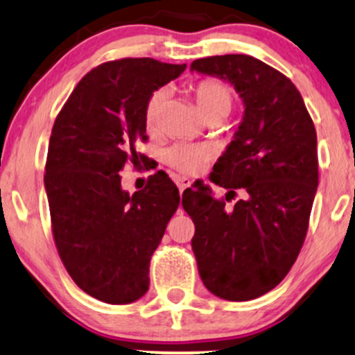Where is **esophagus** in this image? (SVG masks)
Returning <instances> with one entry per match:
<instances>
[{"mask_svg":"<svg viewBox=\"0 0 355 355\" xmlns=\"http://www.w3.org/2000/svg\"><path fill=\"white\" fill-rule=\"evenodd\" d=\"M190 185H191L190 178H187V177H178L177 178V187H178V190H180V193H183V190L189 189Z\"/></svg>","mask_w":355,"mask_h":355,"instance_id":"1","label":"esophagus"}]
</instances>
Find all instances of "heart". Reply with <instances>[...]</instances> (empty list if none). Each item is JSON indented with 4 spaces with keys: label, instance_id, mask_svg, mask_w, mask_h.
<instances>
[{
    "label": "heart",
    "instance_id": "heart-1",
    "mask_svg": "<svg viewBox=\"0 0 355 355\" xmlns=\"http://www.w3.org/2000/svg\"><path fill=\"white\" fill-rule=\"evenodd\" d=\"M166 92L157 89L150 95L145 105V123L150 130L158 125L162 107H164ZM193 96L197 107L203 116H223L229 115L232 108V92L225 83L218 80H202L195 85ZM214 150L209 145H175L164 153V160L177 172L195 175L203 168V165L210 160Z\"/></svg>",
    "mask_w": 355,
    "mask_h": 355
}]
</instances>
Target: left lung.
I'll return each instance as SVG.
<instances>
[{
  "label": "left lung",
  "instance_id": "1",
  "mask_svg": "<svg viewBox=\"0 0 355 355\" xmlns=\"http://www.w3.org/2000/svg\"><path fill=\"white\" fill-rule=\"evenodd\" d=\"M190 70L229 81L245 108L209 177L229 189L225 200L235 190L243 200L229 209L202 180L183 191L191 250L211 294L252 300L282 282L304 245L319 185L315 126L295 85L254 56H209Z\"/></svg>",
  "mask_w": 355,
  "mask_h": 355
}]
</instances>
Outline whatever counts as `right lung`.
Returning <instances> with one entry per match:
<instances>
[{
	"mask_svg": "<svg viewBox=\"0 0 355 355\" xmlns=\"http://www.w3.org/2000/svg\"><path fill=\"white\" fill-rule=\"evenodd\" d=\"M187 64L123 58L81 78L53 125L44 190L53 237L64 268L88 295L132 304L146 294L150 259L180 205L165 172L144 190L121 189V168L146 165L137 153L146 141L150 95L185 71Z\"/></svg>",
	"mask_w": 355,
	"mask_h": 355,
	"instance_id": "add662e5",
	"label": "right lung"
}]
</instances>
